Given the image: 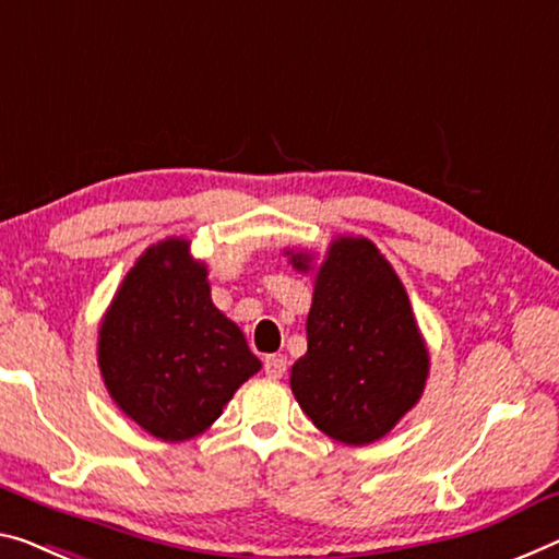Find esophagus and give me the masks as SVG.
I'll return each mask as SVG.
<instances>
[{"label": "esophagus", "mask_w": 559, "mask_h": 559, "mask_svg": "<svg viewBox=\"0 0 559 559\" xmlns=\"http://www.w3.org/2000/svg\"><path fill=\"white\" fill-rule=\"evenodd\" d=\"M287 372V359L282 355H270L264 357V374L272 377V380H280L282 374Z\"/></svg>", "instance_id": "obj_1"}]
</instances>
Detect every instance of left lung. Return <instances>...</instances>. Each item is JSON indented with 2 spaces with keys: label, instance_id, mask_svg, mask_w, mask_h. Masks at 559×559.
<instances>
[{
  "label": "left lung",
  "instance_id": "obj_1",
  "mask_svg": "<svg viewBox=\"0 0 559 559\" xmlns=\"http://www.w3.org/2000/svg\"><path fill=\"white\" fill-rule=\"evenodd\" d=\"M299 272L312 254L285 252ZM429 352L397 272L365 237H337L314 274L307 352L292 392L317 429L345 444L380 440L417 405Z\"/></svg>",
  "mask_w": 559,
  "mask_h": 559
}]
</instances>
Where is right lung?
I'll list each match as a JSON object with an SVG mask.
<instances>
[{"label":"right lung","instance_id":"right-lung-1","mask_svg":"<svg viewBox=\"0 0 559 559\" xmlns=\"http://www.w3.org/2000/svg\"><path fill=\"white\" fill-rule=\"evenodd\" d=\"M97 362L117 407L165 442L202 435L262 367L212 305L207 264L182 237L152 245L127 272L99 324Z\"/></svg>","mask_w":559,"mask_h":559}]
</instances>
